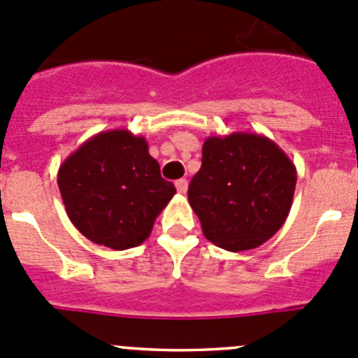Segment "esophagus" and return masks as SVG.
Masks as SVG:
<instances>
[{"label":"esophagus","mask_w":358,"mask_h":358,"mask_svg":"<svg viewBox=\"0 0 358 358\" xmlns=\"http://www.w3.org/2000/svg\"><path fill=\"white\" fill-rule=\"evenodd\" d=\"M176 188L181 195H185V193L188 192V181H186V179H179V181H176Z\"/></svg>","instance_id":"34e87169"}]
</instances>
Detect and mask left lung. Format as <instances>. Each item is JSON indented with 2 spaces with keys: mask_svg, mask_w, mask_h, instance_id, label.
Masks as SVG:
<instances>
[{
  "mask_svg": "<svg viewBox=\"0 0 358 358\" xmlns=\"http://www.w3.org/2000/svg\"><path fill=\"white\" fill-rule=\"evenodd\" d=\"M297 169L274 141L251 131L207 137L188 202L207 241L227 251L262 246L283 227Z\"/></svg>",
  "mask_w": 358,
  "mask_h": 358,
  "instance_id": "1",
  "label": "left lung"
}]
</instances>
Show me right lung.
Returning a JSON list of instances; mask_svg holds the SVG:
<instances>
[{"instance_id":"add662e5","label":"right lung","mask_w":358,"mask_h":358,"mask_svg":"<svg viewBox=\"0 0 358 358\" xmlns=\"http://www.w3.org/2000/svg\"><path fill=\"white\" fill-rule=\"evenodd\" d=\"M57 186L73 227L112 250L141 246L176 195L148 142L128 130L87 138L57 170Z\"/></svg>"}]
</instances>
